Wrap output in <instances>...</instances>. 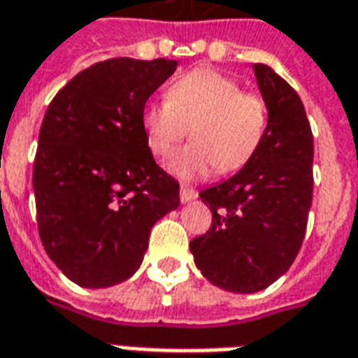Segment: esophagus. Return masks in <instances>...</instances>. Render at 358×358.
I'll return each mask as SVG.
<instances>
[{"label": "esophagus", "instance_id": "obj_1", "mask_svg": "<svg viewBox=\"0 0 358 358\" xmlns=\"http://www.w3.org/2000/svg\"><path fill=\"white\" fill-rule=\"evenodd\" d=\"M180 199H182V203L194 201V199H197V189L189 186H182L180 187Z\"/></svg>", "mask_w": 358, "mask_h": 358}]
</instances>
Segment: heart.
<instances>
[{
    "label": "heart",
    "instance_id": "b5f03b06",
    "mask_svg": "<svg viewBox=\"0 0 358 358\" xmlns=\"http://www.w3.org/2000/svg\"><path fill=\"white\" fill-rule=\"evenodd\" d=\"M141 126L151 153L166 159L189 136L194 143L171 161L178 178L240 171L263 143L268 107L255 92H241L240 82L215 71L195 69L166 88V101L148 103Z\"/></svg>",
    "mask_w": 358,
    "mask_h": 358
}]
</instances>
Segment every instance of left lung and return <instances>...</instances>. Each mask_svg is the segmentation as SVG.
Wrapping results in <instances>:
<instances>
[{
	"mask_svg": "<svg viewBox=\"0 0 358 358\" xmlns=\"http://www.w3.org/2000/svg\"><path fill=\"white\" fill-rule=\"evenodd\" d=\"M257 84L268 107L261 148L240 172L199 197L213 224L189 241L195 266L210 284L255 293L292 266L313 201V132L297 92L257 63Z\"/></svg>",
	"mask_w": 358,
	"mask_h": 358,
	"instance_id": "obj_1",
	"label": "left lung"
}]
</instances>
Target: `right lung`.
<instances>
[{"label": "right lung", "instance_id": "right-lung-1", "mask_svg": "<svg viewBox=\"0 0 358 358\" xmlns=\"http://www.w3.org/2000/svg\"><path fill=\"white\" fill-rule=\"evenodd\" d=\"M176 61L115 57L84 69L45 110L32 186L45 253L82 287L120 284L140 268L149 232L180 205L155 163L141 113Z\"/></svg>", "mask_w": 358, "mask_h": 358}]
</instances>
